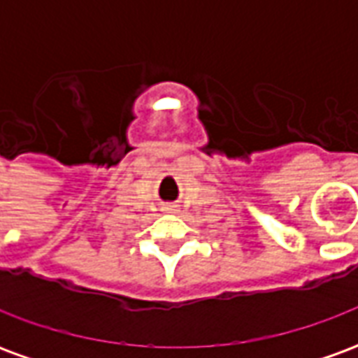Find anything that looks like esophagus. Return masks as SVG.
<instances>
[{"label":"esophagus","instance_id":"esophagus-1","mask_svg":"<svg viewBox=\"0 0 358 358\" xmlns=\"http://www.w3.org/2000/svg\"><path fill=\"white\" fill-rule=\"evenodd\" d=\"M163 210H166V213H174V210H178V205H174V203H166L163 207Z\"/></svg>","mask_w":358,"mask_h":358}]
</instances>
